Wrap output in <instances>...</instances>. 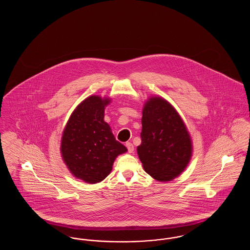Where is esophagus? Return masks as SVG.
Returning a JSON list of instances; mask_svg holds the SVG:
<instances>
[{
	"instance_id": "esophagus-1",
	"label": "esophagus",
	"mask_w": 250,
	"mask_h": 250,
	"mask_svg": "<svg viewBox=\"0 0 250 250\" xmlns=\"http://www.w3.org/2000/svg\"><path fill=\"white\" fill-rule=\"evenodd\" d=\"M125 146H126V148H127L128 153H133V152H134V145H133L132 143H125Z\"/></svg>"
}]
</instances>
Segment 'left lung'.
Listing matches in <instances>:
<instances>
[{
  "mask_svg": "<svg viewBox=\"0 0 250 250\" xmlns=\"http://www.w3.org/2000/svg\"><path fill=\"white\" fill-rule=\"evenodd\" d=\"M142 125L137 151L144 170L160 182L179 176L190 161L192 142L176 109L164 98L152 96L144 104Z\"/></svg>",
  "mask_w": 250,
  "mask_h": 250,
  "instance_id": "obj_1",
  "label": "left lung"
}]
</instances>
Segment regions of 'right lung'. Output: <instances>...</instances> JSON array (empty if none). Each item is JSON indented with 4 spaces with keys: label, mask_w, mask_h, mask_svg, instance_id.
<instances>
[{
    "label": "right lung",
    "mask_w": 250,
    "mask_h": 250,
    "mask_svg": "<svg viewBox=\"0 0 250 250\" xmlns=\"http://www.w3.org/2000/svg\"><path fill=\"white\" fill-rule=\"evenodd\" d=\"M109 98L91 95L72 112L62 137L61 153L76 178L96 184L107 177L116 157L127 151L104 121Z\"/></svg>",
    "instance_id": "add662e5"
}]
</instances>
